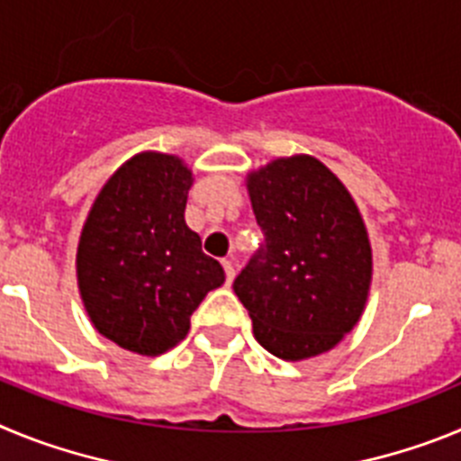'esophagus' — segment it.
Returning a JSON list of instances; mask_svg holds the SVG:
<instances>
[{
	"mask_svg": "<svg viewBox=\"0 0 461 461\" xmlns=\"http://www.w3.org/2000/svg\"><path fill=\"white\" fill-rule=\"evenodd\" d=\"M223 270H226V281L230 284V281L235 279V263L233 258H223Z\"/></svg>",
	"mask_w": 461,
	"mask_h": 461,
	"instance_id": "esophagus-1",
	"label": "esophagus"
}]
</instances>
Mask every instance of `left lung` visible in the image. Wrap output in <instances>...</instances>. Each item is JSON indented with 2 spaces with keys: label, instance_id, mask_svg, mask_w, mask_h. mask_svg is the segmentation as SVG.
I'll list each match as a JSON object with an SVG mask.
<instances>
[{
  "label": "left lung",
  "instance_id": "1",
  "mask_svg": "<svg viewBox=\"0 0 461 461\" xmlns=\"http://www.w3.org/2000/svg\"><path fill=\"white\" fill-rule=\"evenodd\" d=\"M247 189L266 240L235 276V295L272 356H321L356 328L372 284V247L356 201L307 154L254 170Z\"/></svg>",
  "mask_w": 461,
  "mask_h": 461
}]
</instances>
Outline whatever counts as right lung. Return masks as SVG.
<instances>
[{
  "mask_svg": "<svg viewBox=\"0 0 461 461\" xmlns=\"http://www.w3.org/2000/svg\"><path fill=\"white\" fill-rule=\"evenodd\" d=\"M191 170L140 152L99 191L78 242V288L89 321L126 351L161 356L180 344L203 297L226 281L185 221Z\"/></svg>",
  "mask_w": 461,
  "mask_h": 461,
  "instance_id": "1",
  "label": "right lung"
}]
</instances>
